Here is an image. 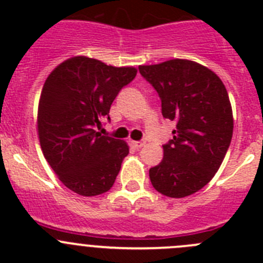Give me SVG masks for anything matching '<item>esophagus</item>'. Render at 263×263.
Returning a JSON list of instances; mask_svg holds the SVG:
<instances>
[{
	"label": "esophagus",
	"mask_w": 263,
	"mask_h": 263,
	"mask_svg": "<svg viewBox=\"0 0 263 263\" xmlns=\"http://www.w3.org/2000/svg\"><path fill=\"white\" fill-rule=\"evenodd\" d=\"M132 145H133L134 148H141L145 146V142H142V141H132Z\"/></svg>",
	"instance_id": "esophagus-1"
}]
</instances>
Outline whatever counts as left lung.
I'll list each match as a JSON object with an SVG mask.
<instances>
[{"label": "left lung", "instance_id": "obj_1", "mask_svg": "<svg viewBox=\"0 0 263 263\" xmlns=\"http://www.w3.org/2000/svg\"><path fill=\"white\" fill-rule=\"evenodd\" d=\"M139 72L159 95L163 117L176 121L163 159L148 171L153 187L164 196H190L215 176L231 145L227 88L215 72L187 59L139 66Z\"/></svg>", "mask_w": 263, "mask_h": 263}]
</instances>
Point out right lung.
Returning a JSON list of instances; mask_svg holds the SVG:
<instances>
[{
	"instance_id": "right-lung-1",
	"label": "right lung",
	"mask_w": 263,
	"mask_h": 263,
	"mask_svg": "<svg viewBox=\"0 0 263 263\" xmlns=\"http://www.w3.org/2000/svg\"><path fill=\"white\" fill-rule=\"evenodd\" d=\"M137 75L88 57L60 63L46 79L38 105V136L46 160L60 182L81 196L109 191L129 154L124 141L101 136L96 126Z\"/></svg>"
}]
</instances>
